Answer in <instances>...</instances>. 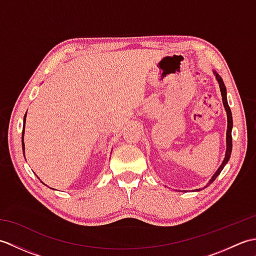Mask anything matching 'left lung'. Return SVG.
Segmentation results:
<instances>
[{"mask_svg":"<svg viewBox=\"0 0 256 256\" xmlns=\"http://www.w3.org/2000/svg\"><path fill=\"white\" fill-rule=\"evenodd\" d=\"M214 74H216V80H218L219 82V86H220V91H221V96H222V102H224V108L226 111V116H228V130H226V157L224 162H222V164L220 165V167L218 168V170L216 172V174L214 176H212V178L210 179V182L206 184V187H208L209 184H211L212 182H214V179L219 176V174L222 172V170H224L226 164L228 162H229L230 160V156H231V152H232V126H233V121H232V113H231V108L229 106V104H228V100H226V88L224 86V80H222V78L220 77V76L216 74V72H214Z\"/></svg>","mask_w":256,"mask_h":256,"instance_id":"obj_1","label":"left lung"}]
</instances>
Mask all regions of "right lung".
Listing matches in <instances>:
<instances>
[{
    "instance_id": "add662e5",
    "label": "right lung",
    "mask_w": 256,
    "mask_h": 256,
    "mask_svg": "<svg viewBox=\"0 0 256 256\" xmlns=\"http://www.w3.org/2000/svg\"><path fill=\"white\" fill-rule=\"evenodd\" d=\"M27 113V112H26ZM26 113L24 116V124H23V132H22V148H23V153H25V144H24V128H25V121H26ZM25 157V154H24Z\"/></svg>"
}]
</instances>
